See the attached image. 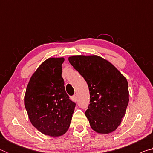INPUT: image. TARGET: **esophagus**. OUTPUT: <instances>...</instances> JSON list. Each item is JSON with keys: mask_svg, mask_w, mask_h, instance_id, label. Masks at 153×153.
<instances>
[{"mask_svg": "<svg viewBox=\"0 0 153 153\" xmlns=\"http://www.w3.org/2000/svg\"><path fill=\"white\" fill-rule=\"evenodd\" d=\"M71 100H73L74 102H76L77 100V96L76 95H74L71 97Z\"/></svg>", "mask_w": 153, "mask_h": 153, "instance_id": "obj_1", "label": "esophagus"}]
</instances>
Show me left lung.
I'll return each instance as SVG.
<instances>
[{"instance_id":"obj_1","label":"left lung","mask_w":153,"mask_h":153,"mask_svg":"<svg viewBox=\"0 0 153 153\" xmlns=\"http://www.w3.org/2000/svg\"><path fill=\"white\" fill-rule=\"evenodd\" d=\"M68 60L88 86L90 103L85 115L91 128L98 134L113 132L121 124L129 102L126 78L99 56L74 55Z\"/></svg>"}]
</instances>
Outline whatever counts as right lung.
<instances>
[{
	"label": "right lung",
	"instance_id": "1",
	"mask_svg": "<svg viewBox=\"0 0 153 153\" xmlns=\"http://www.w3.org/2000/svg\"><path fill=\"white\" fill-rule=\"evenodd\" d=\"M63 57L48 58L28 83L24 105L30 122L41 133L58 137L67 132L76 103L69 99L61 76Z\"/></svg>",
	"mask_w": 153,
	"mask_h": 153
}]
</instances>
